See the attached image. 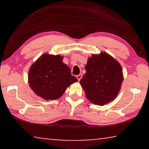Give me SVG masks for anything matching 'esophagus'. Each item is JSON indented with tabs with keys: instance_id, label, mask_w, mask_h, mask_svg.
<instances>
[{
	"instance_id": "esophagus-1",
	"label": "esophagus",
	"mask_w": 149,
	"mask_h": 149,
	"mask_svg": "<svg viewBox=\"0 0 149 149\" xmlns=\"http://www.w3.org/2000/svg\"><path fill=\"white\" fill-rule=\"evenodd\" d=\"M76 77L77 78L78 81H80V80H81V77H82V75H81V74H79V75H76Z\"/></svg>"
}]
</instances>
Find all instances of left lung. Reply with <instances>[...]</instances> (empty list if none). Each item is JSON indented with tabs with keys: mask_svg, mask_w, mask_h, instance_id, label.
I'll return each instance as SVG.
<instances>
[{
	"mask_svg": "<svg viewBox=\"0 0 149 149\" xmlns=\"http://www.w3.org/2000/svg\"><path fill=\"white\" fill-rule=\"evenodd\" d=\"M85 70L80 84L91 102L103 106L116 98L123 79L122 66L116 60L105 52L92 54Z\"/></svg>",
	"mask_w": 149,
	"mask_h": 149,
	"instance_id": "8db88e82",
	"label": "left lung"
}]
</instances>
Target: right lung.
<instances>
[{"label":"right lung","instance_id":"add662e5","mask_svg":"<svg viewBox=\"0 0 149 149\" xmlns=\"http://www.w3.org/2000/svg\"><path fill=\"white\" fill-rule=\"evenodd\" d=\"M62 61L60 55L45 53L31 65L28 83L37 96L47 100L58 99L70 85L77 81Z\"/></svg>","mask_w":149,"mask_h":149}]
</instances>
